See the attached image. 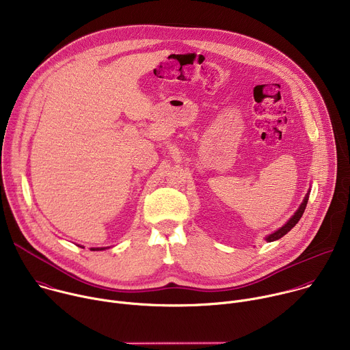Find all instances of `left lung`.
<instances>
[{
	"label": "left lung",
	"mask_w": 350,
	"mask_h": 350,
	"mask_svg": "<svg viewBox=\"0 0 350 350\" xmlns=\"http://www.w3.org/2000/svg\"><path fill=\"white\" fill-rule=\"evenodd\" d=\"M309 193H310V189L308 191V193L305 195V198H304V201H302V204H301V206L297 208V211L291 216V219L282 226V227H280L278 230H275L274 232H271V234H269V235H266V241L267 242H273V241H277V239H280V238H282L288 231H291L295 226H296V223L301 220V217H302V215H304V212H305V209H306V205H308V201H309Z\"/></svg>",
	"instance_id": "1"
}]
</instances>
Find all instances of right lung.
I'll return each mask as SVG.
<instances>
[{
    "label": "right lung",
    "instance_id": "right-lung-1",
    "mask_svg": "<svg viewBox=\"0 0 350 350\" xmlns=\"http://www.w3.org/2000/svg\"><path fill=\"white\" fill-rule=\"evenodd\" d=\"M77 246H80V245H77ZM80 247H83V246H80ZM109 246H103V247H90L91 251H104V249H108Z\"/></svg>",
    "mask_w": 350,
    "mask_h": 350
}]
</instances>
